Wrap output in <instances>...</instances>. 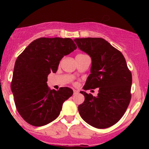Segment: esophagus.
I'll return each mask as SVG.
<instances>
[{
  "mask_svg": "<svg viewBox=\"0 0 149 149\" xmlns=\"http://www.w3.org/2000/svg\"><path fill=\"white\" fill-rule=\"evenodd\" d=\"M79 94V91H76V90H73V94H74V95H76V94Z\"/></svg>",
  "mask_w": 149,
  "mask_h": 149,
  "instance_id": "obj_1",
  "label": "esophagus"
}]
</instances>
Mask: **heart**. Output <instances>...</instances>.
Returning <instances> with one entry per match:
<instances>
[{
  "instance_id": "obj_1",
  "label": "heart",
  "mask_w": 149,
  "mask_h": 149,
  "mask_svg": "<svg viewBox=\"0 0 149 149\" xmlns=\"http://www.w3.org/2000/svg\"><path fill=\"white\" fill-rule=\"evenodd\" d=\"M83 55H84V54H79V55H76V57H78V56H83Z\"/></svg>"
}]
</instances>
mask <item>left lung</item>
Instances as JSON below:
<instances>
[{
	"label": "left lung",
	"mask_w": 149,
	"mask_h": 149,
	"mask_svg": "<svg viewBox=\"0 0 149 149\" xmlns=\"http://www.w3.org/2000/svg\"><path fill=\"white\" fill-rule=\"evenodd\" d=\"M74 41L92 60L84 89L99 88L96 97L81 91L85 100L79 106V114L97 128L112 126L121 119L131 100V72L120 51L104 39L76 38Z\"/></svg>",
	"instance_id": "1"
}]
</instances>
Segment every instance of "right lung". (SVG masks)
Listing matches in <instances>:
<instances>
[{"mask_svg":"<svg viewBox=\"0 0 149 149\" xmlns=\"http://www.w3.org/2000/svg\"><path fill=\"white\" fill-rule=\"evenodd\" d=\"M76 48L70 38L40 37L18 56L10 88L18 112L29 125L39 127L53 121L64 102L73 95L68 87L51 90L47 81L49 73L58 70L64 55Z\"/></svg>","mask_w":149,"mask_h":149,"instance_id":"obj_1","label":"right lung"}]
</instances>
